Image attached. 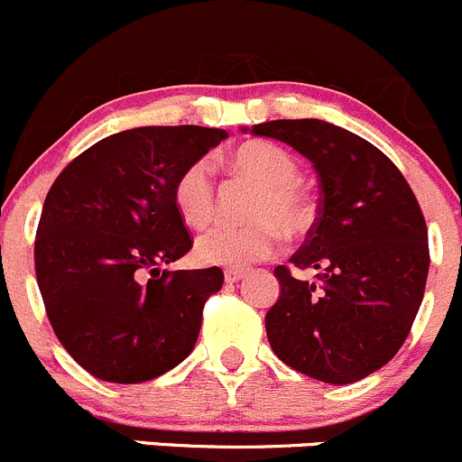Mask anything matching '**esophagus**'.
<instances>
[{"mask_svg":"<svg viewBox=\"0 0 462 462\" xmlns=\"http://www.w3.org/2000/svg\"><path fill=\"white\" fill-rule=\"evenodd\" d=\"M245 269H226L225 272V281L226 282H237L240 278H245Z\"/></svg>","mask_w":462,"mask_h":462,"instance_id":"34e87169","label":"esophagus"}]
</instances>
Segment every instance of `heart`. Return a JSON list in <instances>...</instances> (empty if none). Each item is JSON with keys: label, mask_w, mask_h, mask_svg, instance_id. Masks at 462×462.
<instances>
[{"label": "heart", "mask_w": 462, "mask_h": 462, "mask_svg": "<svg viewBox=\"0 0 462 462\" xmlns=\"http://www.w3.org/2000/svg\"><path fill=\"white\" fill-rule=\"evenodd\" d=\"M233 168L260 186L245 226L217 225L202 233L195 255L207 264L245 267L269 258L282 236H303L312 226V204L299 189L300 166L287 150L267 141L245 143L233 152ZM172 204L189 226L208 225L216 213V184L207 159L189 163L172 184Z\"/></svg>", "instance_id": "1"}]
</instances>
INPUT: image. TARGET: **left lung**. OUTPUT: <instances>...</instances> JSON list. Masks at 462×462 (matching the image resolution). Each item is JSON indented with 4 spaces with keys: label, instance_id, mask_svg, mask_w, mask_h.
Instances as JSON below:
<instances>
[{
    "label": "left lung",
    "instance_id": "left-lung-1",
    "mask_svg": "<svg viewBox=\"0 0 462 462\" xmlns=\"http://www.w3.org/2000/svg\"><path fill=\"white\" fill-rule=\"evenodd\" d=\"M251 134L310 159L321 189L319 217L290 258L317 269V281L273 269L281 296L264 317L269 346L319 382L364 380L395 357L422 303L429 242L418 199L382 150L339 125L282 118Z\"/></svg>",
    "mask_w": 462,
    "mask_h": 462
}]
</instances>
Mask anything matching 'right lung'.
I'll return each mask as SVG.
<instances>
[{"label": "right lung", "mask_w": 462, "mask_h": 462, "mask_svg": "<svg viewBox=\"0 0 462 462\" xmlns=\"http://www.w3.org/2000/svg\"><path fill=\"white\" fill-rule=\"evenodd\" d=\"M225 130L148 125L98 141L58 175L35 236V276L53 332L103 382L139 384L195 348L220 267L177 269L193 240L172 184Z\"/></svg>", "instance_id": "add662e5"}]
</instances>
